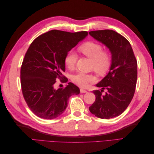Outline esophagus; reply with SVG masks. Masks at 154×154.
<instances>
[{"label": "esophagus", "mask_w": 154, "mask_h": 154, "mask_svg": "<svg viewBox=\"0 0 154 154\" xmlns=\"http://www.w3.org/2000/svg\"><path fill=\"white\" fill-rule=\"evenodd\" d=\"M87 91H86V90H85V89H83V88H81L80 89V92L81 93H85V92H87Z\"/></svg>", "instance_id": "1"}]
</instances>
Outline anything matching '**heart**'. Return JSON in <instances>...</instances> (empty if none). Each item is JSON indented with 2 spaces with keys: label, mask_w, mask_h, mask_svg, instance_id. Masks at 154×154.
<instances>
[{
  "label": "heart",
  "mask_w": 154,
  "mask_h": 154,
  "mask_svg": "<svg viewBox=\"0 0 154 154\" xmlns=\"http://www.w3.org/2000/svg\"><path fill=\"white\" fill-rule=\"evenodd\" d=\"M80 52L92 61V69L100 75H103L109 71L112 63L111 54L108 51L103 50L102 45L93 41H88L78 48ZM77 54L73 51H69L64 58L66 67L72 70L75 67ZM72 81L81 87H87L88 84L96 81V76L93 74L79 72L72 76Z\"/></svg>",
  "instance_id": "b5f03b06"
}]
</instances>
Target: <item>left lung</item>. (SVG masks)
<instances>
[{
	"mask_svg": "<svg viewBox=\"0 0 154 154\" xmlns=\"http://www.w3.org/2000/svg\"><path fill=\"white\" fill-rule=\"evenodd\" d=\"M109 49L112 64L108 74L96 86L101 91H92L96 100L89 107L92 114L101 119H110L122 114L131 102L136 91L137 63L129 42L113 30L88 32ZM104 90L107 91L102 94Z\"/></svg>",
	"mask_w": 154,
	"mask_h": 154,
	"instance_id": "left-lung-1",
	"label": "left lung"
}]
</instances>
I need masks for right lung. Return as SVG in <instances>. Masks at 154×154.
<instances>
[{"label": "right lung", "mask_w": 154, "mask_h": 154, "mask_svg": "<svg viewBox=\"0 0 154 154\" xmlns=\"http://www.w3.org/2000/svg\"><path fill=\"white\" fill-rule=\"evenodd\" d=\"M88 35L87 31L70 32L51 30L36 38L26 53L20 69L23 96L30 110L38 117L52 119L66 110L69 97L80 94L72 83L55 89L57 79L66 82L64 58Z\"/></svg>", "instance_id": "1"}]
</instances>
